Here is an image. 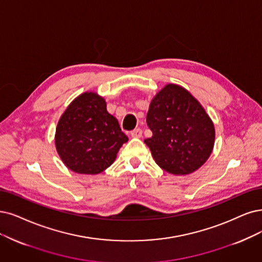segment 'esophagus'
Listing matches in <instances>:
<instances>
[{
    "label": "esophagus",
    "instance_id": "1",
    "mask_svg": "<svg viewBox=\"0 0 262 262\" xmlns=\"http://www.w3.org/2000/svg\"><path fill=\"white\" fill-rule=\"evenodd\" d=\"M130 135L134 138H140L142 136V130H141V128H136V129L132 130Z\"/></svg>",
    "mask_w": 262,
    "mask_h": 262
}]
</instances>
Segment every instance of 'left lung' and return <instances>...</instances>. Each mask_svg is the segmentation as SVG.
<instances>
[{"instance_id":"1","label":"left lung","mask_w":262,"mask_h":262,"mask_svg":"<svg viewBox=\"0 0 262 262\" xmlns=\"http://www.w3.org/2000/svg\"><path fill=\"white\" fill-rule=\"evenodd\" d=\"M152 137L144 139L158 165L173 175L199 169L214 148L215 128L187 90L168 84L153 98L147 114Z\"/></svg>"}]
</instances>
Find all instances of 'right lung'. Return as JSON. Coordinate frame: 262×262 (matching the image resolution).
Here are the masks:
<instances>
[{"label": "right lung", "mask_w": 262, "mask_h": 262, "mask_svg": "<svg viewBox=\"0 0 262 262\" xmlns=\"http://www.w3.org/2000/svg\"><path fill=\"white\" fill-rule=\"evenodd\" d=\"M127 140L118 120L106 111L104 99L95 93H84L70 103L55 136L57 152L66 166L86 175L108 168Z\"/></svg>", "instance_id": "right-lung-1"}]
</instances>
